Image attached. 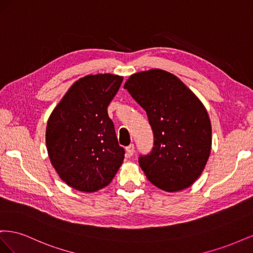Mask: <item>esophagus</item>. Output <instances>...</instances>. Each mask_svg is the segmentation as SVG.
<instances>
[{
    "mask_svg": "<svg viewBox=\"0 0 253 253\" xmlns=\"http://www.w3.org/2000/svg\"><path fill=\"white\" fill-rule=\"evenodd\" d=\"M126 155H127L128 157H131V156L134 154V152H135L134 144H129L128 147L126 148Z\"/></svg>",
    "mask_w": 253,
    "mask_h": 253,
    "instance_id": "34e87169",
    "label": "esophagus"
}]
</instances>
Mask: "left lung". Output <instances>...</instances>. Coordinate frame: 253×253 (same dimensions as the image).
I'll return each instance as SVG.
<instances>
[{"mask_svg":"<svg viewBox=\"0 0 253 253\" xmlns=\"http://www.w3.org/2000/svg\"><path fill=\"white\" fill-rule=\"evenodd\" d=\"M125 88L147 112L154 147L139 156L147 178L167 192L189 188L208 162L212 143L204 104L175 75L163 70L136 73Z\"/></svg>","mask_w":253,"mask_h":253,"instance_id":"1","label":"left lung"}]
</instances>
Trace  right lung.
<instances>
[{"mask_svg": "<svg viewBox=\"0 0 253 253\" xmlns=\"http://www.w3.org/2000/svg\"><path fill=\"white\" fill-rule=\"evenodd\" d=\"M124 77L88 75L76 81L50 114L46 148L52 167L66 185L81 192L106 187L125 158L108 106Z\"/></svg>", "mask_w": 253, "mask_h": 253, "instance_id": "1", "label": "right lung"}]
</instances>
